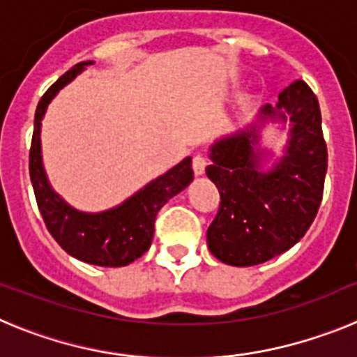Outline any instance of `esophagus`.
<instances>
[{"label":"esophagus","instance_id":"obj_1","mask_svg":"<svg viewBox=\"0 0 357 357\" xmlns=\"http://www.w3.org/2000/svg\"><path fill=\"white\" fill-rule=\"evenodd\" d=\"M206 166H207V159H206V157L200 155V153L193 157V172H195V175H197V176L204 175V173H206Z\"/></svg>","mask_w":357,"mask_h":357}]
</instances>
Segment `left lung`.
<instances>
[{
  "label": "left lung",
  "instance_id": "left-lung-1",
  "mask_svg": "<svg viewBox=\"0 0 357 357\" xmlns=\"http://www.w3.org/2000/svg\"><path fill=\"white\" fill-rule=\"evenodd\" d=\"M290 123L285 155L268 170L260 148L266 122ZM207 176L220 191V209L207 229L211 254L230 266H254L289 250L304 238L320 207L327 146L320 105L304 80L261 107L257 119L209 148Z\"/></svg>",
  "mask_w": 357,
  "mask_h": 357
}]
</instances>
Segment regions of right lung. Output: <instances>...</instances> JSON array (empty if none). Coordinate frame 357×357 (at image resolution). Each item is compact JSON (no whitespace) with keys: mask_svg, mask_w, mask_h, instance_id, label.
<instances>
[{"mask_svg":"<svg viewBox=\"0 0 357 357\" xmlns=\"http://www.w3.org/2000/svg\"><path fill=\"white\" fill-rule=\"evenodd\" d=\"M93 61L80 62L64 73L40 98L33 119L30 148V178L43 220L50 234L69 255L96 266H127L139 259L153 239V223L160 207L184 191L193 181L191 157L148 182L130 198L102 213H84L71 207L50 184L43 166L40 123L50 102Z\"/></svg>","mask_w":357,"mask_h":357,"instance_id":"obj_1","label":"right lung"}]
</instances>
